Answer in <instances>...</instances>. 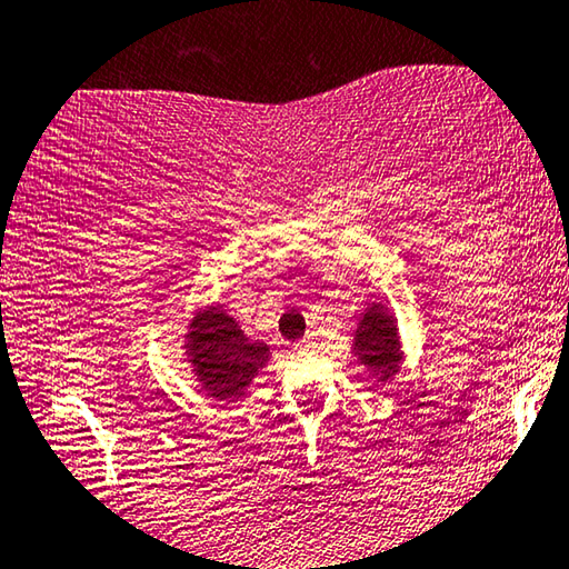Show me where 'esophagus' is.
<instances>
[{"label":"esophagus","mask_w":569,"mask_h":569,"mask_svg":"<svg viewBox=\"0 0 569 569\" xmlns=\"http://www.w3.org/2000/svg\"><path fill=\"white\" fill-rule=\"evenodd\" d=\"M312 348H315V340L312 338H302V340H297V343H295V351H300V353L312 351Z\"/></svg>","instance_id":"esophagus-1"}]
</instances>
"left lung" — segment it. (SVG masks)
<instances>
[{
  "label": "left lung",
  "instance_id": "obj_1",
  "mask_svg": "<svg viewBox=\"0 0 569 569\" xmlns=\"http://www.w3.org/2000/svg\"><path fill=\"white\" fill-rule=\"evenodd\" d=\"M351 351L376 383H391L405 363L397 315L387 305L369 302L356 322Z\"/></svg>",
  "mask_w": 569,
  "mask_h": 569
}]
</instances>
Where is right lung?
<instances>
[{
    "label": "right lung",
    "mask_w": 569,
    "mask_h": 569,
    "mask_svg": "<svg viewBox=\"0 0 569 569\" xmlns=\"http://www.w3.org/2000/svg\"><path fill=\"white\" fill-rule=\"evenodd\" d=\"M182 351L200 391L216 405L239 401L272 358L264 340L243 333L239 322L216 302L193 312Z\"/></svg>",
    "instance_id": "right-lung-1"
}]
</instances>
